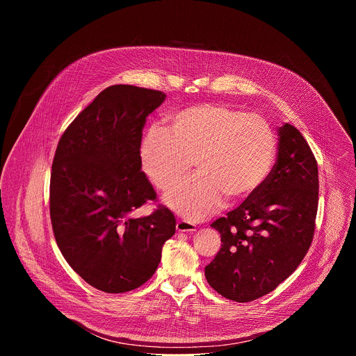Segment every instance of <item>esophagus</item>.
<instances>
[{"instance_id":"1","label":"esophagus","mask_w":356,"mask_h":356,"mask_svg":"<svg viewBox=\"0 0 356 356\" xmlns=\"http://www.w3.org/2000/svg\"><path fill=\"white\" fill-rule=\"evenodd\" d=\"M176 229L179 232H194L195 231V225L190 221H186V220H179L177 224H176Z\"/></svg>"}]
</instances>
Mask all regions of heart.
I'll use <instances>...</instances> for the list:
<instances>
[{"instance_id": "b5f03b06", "label": "heart", "mask_w": 356, "mask_h": 356, "mask_svg": "<svg viewBox=\"0 0 356 356\" xmlns=\"http://www.w3.org/2000/svg\"><path fill=\"white\" fill-rule=\"evenodd\" d=\"M168 131L150 128L140 143V163L158 190L175 187L166 204L188 221L216 213L225 197L241 201L269 179L277 152L272 127L257 114L222 104L188 107L168 118Z\"/></svg>"}]
</instances>
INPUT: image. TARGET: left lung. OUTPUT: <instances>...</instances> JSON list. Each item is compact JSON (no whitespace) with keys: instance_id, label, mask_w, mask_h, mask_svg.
<instances>
[{"instance_id":"left-lung-1","label":"left lung","mask_w":356,"mask_h":356,"mask_svg":"<svg viewBox=\"0 0 356 356\" xmlns=\"http://www.w3.org/2000/svg\"><path fill=\"white\" fill-rule=\"evenodd\" d=\"M277 131V161L266 183L211 224L222 243L206 266V279L238 302L275 290L301 264L314 236L317 161L297 128L284 124Z\"/></svg>"}]
</instances>
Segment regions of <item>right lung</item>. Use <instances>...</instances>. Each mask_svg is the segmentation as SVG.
<instances>
[{
    "label": "right lung",
    "instance_id": "1",
    "mask_svg": "<svg viewBox=\"0 0 356 356\" xmlns=\"http://www.w3.org/2000/svg\"><path fill=\"white\" fill-rule=\"evenodd\" d=\"M166 98L129 84L101 91L63 132L50 175V221L62 255L92 287L125 293L156 272L165 242L176 231L159 204L131 214L156 193L142 172L146 117Z\"/></svg>",
    "mask_w": 356,
    "mask_h": 356
}]
</instances>
